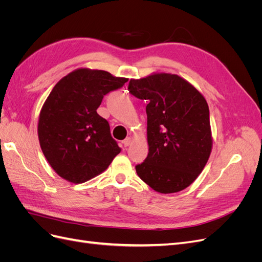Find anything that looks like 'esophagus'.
Returning <instances> with one entry per match:
<instances>
[{
  "mask_svg": "<svg viewBox=\"0 0 262 262\" xmlns=\"http://www.w3.org/2000/svg\"><path fill=\"white\" fill-rule=\"evenodd\" d=\"M122 143H123V145H124L125 147H126V146H129V145L132 143V139H131V138H126V139H124V140H123Z\"/></svg>",
  "mask_w": 262,
  "mask_h": 262,
  "instance_id": "esophagus-1",
  "label": "esophagus"
}]
</instances>
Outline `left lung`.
<instances>
[{"label":"left lung","mask_w":262,"mask_h":262,"mask_svg":"<svg viewBox=\"0 0 262 262\" xmlns=\"http://www.w3.org/2000/svg\"><path fill=\"white\" fill-rule=\"evenodd\" d=\"M128 90L148 102V154L136 166L138 176L157 192L181 191L200 175L212 150L207 100L185 78L170 73L131 78Z\"/></svg>","instance_id":"left-lung-1"}]
</instances>
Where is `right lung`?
I'll list each match as a JSON object with an SVG mask.
<instances>
[{"instance_id":"right-lung-1","label":"right lung","mask_w":262,"mask_h":262,"mask_svg":"<svg viewBox=\"0 0 262 262\" xmlns=\"http://www.w3.org/2000/svg\"><path fill=\"white\" fill-rule=\"evenodd\" d=\"M126 82L107 71L83 68L55 84L39 115L38 138L60 177L82 184L105 171L121 152L97 108L106 94Z\"/></svg>"}]
</instances>
